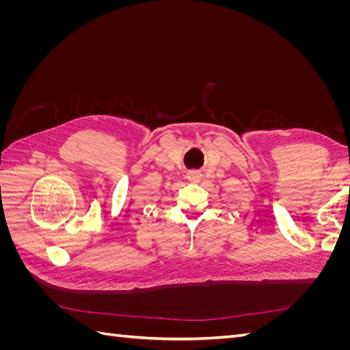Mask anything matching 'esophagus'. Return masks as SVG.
<instances>
[{"label":"esophagus","mask_w":350,"mask_h":350,"mask_svg":"<svg viewBox=\"0 0 350 350\" xmlns=\"http://www.w3.org/2000/svg\"><path fill=\"white\" fill-rule=\"evenodd\" d=\"M187 178H188V181H191V183H200L201 174L198 171H191V172H188Z\"/></svg>","instance_id":"obj_1"}]
</instances>
